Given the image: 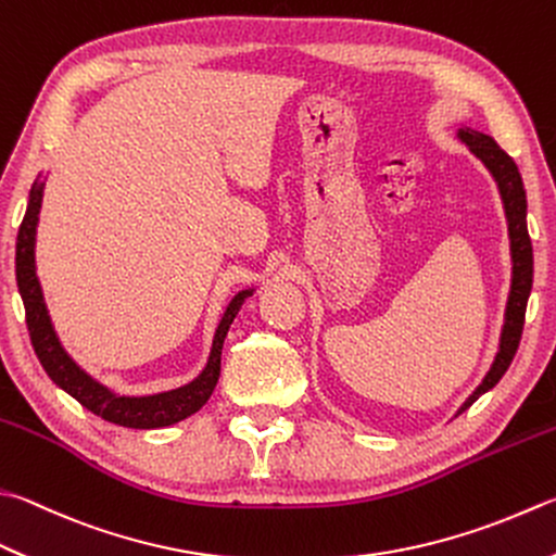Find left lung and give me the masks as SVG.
Here are the masks:
<instances>
[{"label": "left lung", "instance_id": "1", "mask_svg": "<svg viewBox=\"0 0 556 556\" xmlns=\"http://www.w3.org/2000/svg\"><path fill=\"white\" fill-rule=\"evenodd\" d=\"M457 140L465 142L469 152H472L477 160L486 166L489 174L494 176L498 186L501 201H504V213L508 223V239H510V292L506 302V314H504V329H501L498 339V351L496 358L491 363L489 372L484 380L477 387V390L467 396L465 404L457 408L459 416L465 408L472 406L481 394L489 392L491 387L504 377L513 355L518 351L520 333H522V321H526V307L532 288V244L528 235V201H526V186H522L520 172L516 162L498 148L491 135L479 132L475 128H457Z\"/></svg>", "mask_w": 556, "mask_h": 556}]
</instances>
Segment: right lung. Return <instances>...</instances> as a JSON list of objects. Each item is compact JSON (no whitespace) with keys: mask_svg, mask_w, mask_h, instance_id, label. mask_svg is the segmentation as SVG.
Here are the masks:
<instances>
[{"mask_svg":"<svg viewBox=\"0 0 556 556\" xmlns=\"http://www.w3.org/2000/svg\"><path fill=\"white\" fill-rule=\"evenodd\" d=\"M43 186L46 184L40 179H36L34 186H30L26 215L21 219L16 237V282L21 300H24L26 307L30 343H34V351L40 365H43V370L60 390L75 396L84 408H89L91 414L101 416L103 421H111L125 428H164L184 421V418L195 414L198 408L211 400L219 377V358H223V343L229 331V324L235 321L237 312L242 309L244 300L254 292V288L239 290L237 295L229 300L223 319H219L215 329L213 349L211 355H207L205 368L195 380L160 394H115L106 384L93 380L87 370H81L79 365L72 361V355L62 349L55 327H52L50 321L43 290H40V282L36 276V227L40 203H43Z\"/></svg>","mask_w":556,"mask_h":556,"instance_id":"add662e5","label":"right lung"}]
</instances>
